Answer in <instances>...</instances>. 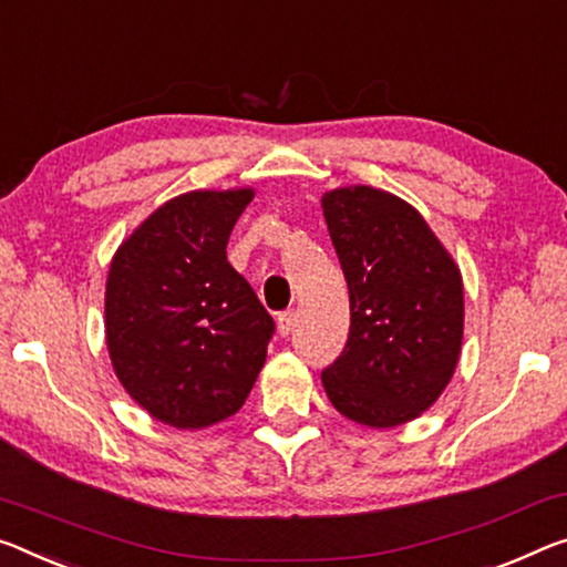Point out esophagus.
<instances>
[{
    "label": "esophagus",
    "instance_id": "34e87169",
    "mask_svg": "<svg viewBox=\"0 0 567 567\" xmlns=\"http://www.w3.org/2000/svg\"><path fill=\"white\" fill-rule=\"evenodd\" d=\"M277 330H280L282 338H287L295 330V312L292 310L280 312V318H277Z\"/></svg>",
    "mask_w": 567,
    "mask_h": 567
}]
</instances>
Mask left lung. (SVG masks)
I'll list each match as a JSON object with an SVG mask.
<instances>
[{"mask_svg":"<svg viewBox=\"0 0 567 567\" xmlns=\"http://www.w3.org/2000/svg\"><path fill=\"white\" fill-rule=\"evenodd\" d=\"M322 214L350 295L348 343L322 385L355 424H406L442 396L460 361V267L424 217L381 188H332Z\"/></svg>","mask_w":567,"mask_h":567,"instance_id":"8db88e82","label":"left lung"}]
</instances>
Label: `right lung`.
Listing matches in <instances>:
<instances>
[{
    "label": "right lung",
    "instance_id": "add662e5",
    "mask_svg": "<svg viewBox=\"0 0 567 567\" xmlns=\"http://www.w3.org/2000/svg\"><path fill=\"white\" fill-rule=\"evenodd\" d=\"M255 192H188L115 251L105 282L113 371L138 406L176 429H204L247 401L275 320L227 259Z\"/></svg>",
    "mask_w": 567,
    "mask_h": 567
}]
</instances>
